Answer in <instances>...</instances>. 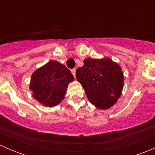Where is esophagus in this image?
I'll list each match as a JSON object with an SVG mask.
<instances>
[{
	"instance_id": "obj_1",
	"label": "esophagus",
	"mask_w": 155,
	"mask_h": 155,
	"mask_svg": "<svg viewBox=\"0 0 155 155\" xmlns=\"http://www.w3.org/2000/svg\"><path fill=\"white\" fill-rule=\"evenodd\" d=\"M71 73H73V76H74V77H76V69H75V68L72 69V70H71Z\"/></svg>"
}]
</instances>
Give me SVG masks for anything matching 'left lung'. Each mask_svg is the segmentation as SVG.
Instances as JSON below:
<instances>
[{
  "instance_id": "1",
  "label": "left lung",
  "mask_w": 155,
  "mask_h": 155,
  "mask_svg": "<svg viewBox=\"0 0 155 155\" xmlns=\"http://www.w3.org/2000/svg\"><path fill=\"white\" fill-rule=\"evenodd\" d=\"M76 75L89 101L97 108L109 109L121 96L124 76L121 67L111 59H85Z\"/></svg>"
}]
</instances>
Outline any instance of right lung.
I'll list each match as a JSON object with an SVG mask.
<instances>
[{
  "label": "right lung",
  "mask_w": 155,
  "mask_h": 155,
  "mask_svg": "<svg viewBox=\"0 0 155 155\" xmlns=\"http://www.w3.org/2000/svg\"><path fill=\"white\" fill-rule=\"evenodd\" d=\"M74 79L70 70L57 61H51L31 76L33 97L46 107H53L64 99L68 84Z\"/></svg>",
  "instance_id": "right-lung-1"
}]
</instances>
